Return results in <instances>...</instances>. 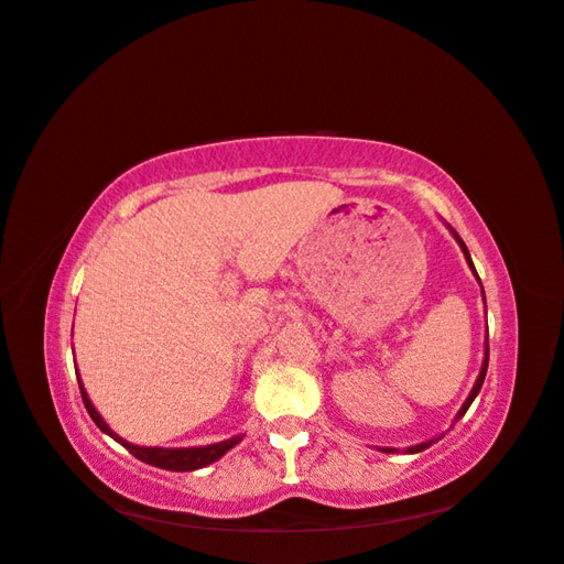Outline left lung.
<instances>
[{
	"instance_id": "obj_1",
	"label": "left lung",
	"mask_w": 564,
	"mask_h": 564,
	"mask_svg": "<svg viewBox=\"0 0 564 564\" xmlns=\"http://www.w3.org/2000/svg\"><path fill=\"white\" fill-rule=\"evenodd\" d=\"M451 228V234H453V238L457 240V246H459V250L465 252V260H467V265H469V270L475 272V278H477V282H479V274H477V270H475V265H473V258H469V250H467V246H465V240L459 238L457 234H455V228L453 226H447ZM481 284V282H479ZM481 299H485V290H481ZM487 365H489V338H487V343H485V360H481V370H479V375H477V382H475V387H473V392H469V397L465 399V404L459 406V411H457V416H455V421H459L467 413V409H469V404H473V401L477 399V394H479V389H481V384H485V377H487ZM443 438V435H438V441ZM435 443V438L433 441H426V443H419V445H411V447H406L404 453H421V451H426V447H431ZM379 451L382 453H399L397 447H379Z\"/></svg>"
}]
</instances>
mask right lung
Returning <instances> with one entry per match:
<instances>
[{"label": "right lung", "mask_w": 564, "mask_h": 564, "mask_svg": "<svg viewBox=\"0 0 564 564\" xmlns=\"http://www.w3.org/2000/svg\"><path fill=\"white\" fill-rule=\"evenodd\" d=\"M77 382H79V394H83V401H85V409L91 416V421L97 423L99 431H105L107 435H111L113 441L121 443L126 451H129L133 457L141 459V463H148L153 467H160V469H170V473H192V469H202L206 465L216 463L218 457H224L228 451H231L234 445H238L240 441H243V435H234V438L228 441H221V443H212V445H199V447H148V445H133L126 438H121V435L113 433L107 421L99 416V411L95 409V404H91L85 387H83V379H79L77 375Z\"/></svg>", "instance_id": "add662e5"}]
</instances>
